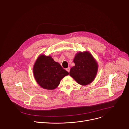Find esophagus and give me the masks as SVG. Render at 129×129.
<instances>
[{
	"mask_svg": "<svg viewBox=\"0 0 129 129\" xmlns=\"http://www.w3.org/2000/svg\"><path fill=\"white\" fill-rule=\"evenodd\" d=\"M66 71L69 73L70 72V67H68L66 68Z\"/></svg>",
	"mask_w": 129,
	"mask_h": 129,
	"instance_id": "esophagus-1",
	"label": "esophagus"
}]
</instances>
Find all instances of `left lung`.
Instances as JSON below:
<instances>
[{"label":"left lung","mask_w":129,"mask_h":129,"mask_svg":"<svg viewBox=\"0 0 129 129\" xmlns=\"http://www.w3.org/2000/svg\"><path fill=\"white\" fill-rule=\"evenodd\" d=\"M75 66L71 68L69 75L77 82L86 85L94 80L98 70V64L88 52L77 53L74 60Z\"/></svg>","instance_id":"left-lung-1"}]
</instances>
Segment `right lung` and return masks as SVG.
<instances>
[{"mask_svg":"<svg viewBox=\"0 0 129 129\" xmlns=\"http://www.w3.org/2000/svg\"><path fill=\"white\" fill-rule=\"evenodd\" d=\"M33 74L37 83L46 89H53L60 84L61 79L69 73L50 56L40 55L33 67Z\"/></svg>","mask_w":129,"mask_h":129,"instance_id":"1","label":"right lung"}]
</instances>
